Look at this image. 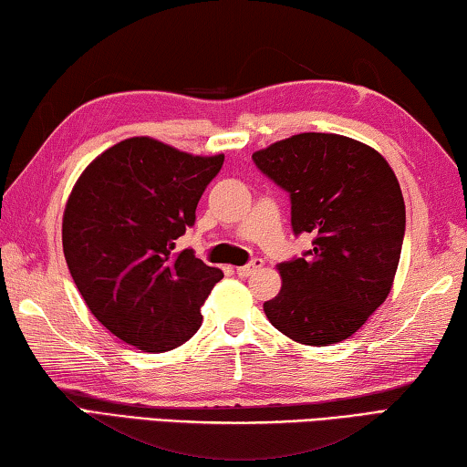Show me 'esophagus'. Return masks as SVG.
I'll list each match as a JSON object with an SVG mask.
<instances>
[{
    "instance_id": "obj_1",
    "label": "esophagus",
    "mask_w": 467,
    "mask_h": 467,
    "mask_svg": "<svg viewBox=\"0 0 467 467\" xmlns=\"http://www.w3.org/2000/svg\"><path fill=\"white\" fill-rule=\"evenodd\" d=\"M263 260L260 258H256V260H252L250 265H246V266H238L235 268V273H238L240 276H250V275H254L256 271H260V268H263Z\"/></svg>"
}]
</instances>
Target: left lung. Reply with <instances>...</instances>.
Segmentation results:
<instances>
[{
	"instance_id": "left-lung-1",
	"label": "left lung",
	"mask_w": 467,
	"mask_h": 467,
	"mask_svg": "<svg viewBox=\"0 0 467 467\" xmlns=\"http://www.w3.org/2000/svg\"><path fill=\"white\" fill-rule=\"evenodd\" d=\"M291 194V225L312 234L306 258L276 265L279 296L265 314L285 337L328 347L388 299L402 254L406 207L383 155L337 133H299L252 153Z\"/></svg>"
}]
</instances>
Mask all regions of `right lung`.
Wrapping results in <instances>:
<instances>
[{
  "label": "right lung",
  "instance_id": "right-lung-1",
  "mask_svg": "<svg viewBox=\"0 0 467 467\" xmlns=\"http://www.w3.org/2000/svg\"><path fill=\"white\" fill-rule=\"evenodd\" d=\"M223 153L192 155L130 137L88 163L63 211V254L106 330L143 353H166L201 328V307L223 271L174 252L194 223Z\"/></svg>",
  "mask_w": 467,
  "mask_h": 467
}]
</instances>
